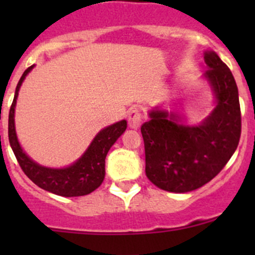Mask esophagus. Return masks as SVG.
<instances>
[{"label": "esophagus", "mask_w": 255, "mask_h": 255, "mask_svg": "<svg viewBox=\"0 0 255 255\" xmlns=\"http://www.w3.org/2000/svg\"><path fill=\"white\" fill-rule=\"evenodd\" d=\"M143 115L139 109H132L128 113V126L133 129H137L140 125H142Z\"/></svg>", "instance_id": "esophagus-1"}]
</instances>
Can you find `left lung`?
<instances>
[{"label": "left lung", "instance_id": "8db88e82", "mask_svg": "<svg viewBox=\"0 0 255 255\" xmlns=\"http://www.w3.org/2000/svg\"><path fill=\"white\" fill-rule=\"evenodd\" d=\"M205 76L217 106L200 126L179 125L176 116L151 111L140 127L146 177L159 189L189 192L220 174L237 149L242 130L238 89L230 68L215 51L205 53Z\"/></svg>", "mask_w": 255, "mask_h": 255}]
</instances>
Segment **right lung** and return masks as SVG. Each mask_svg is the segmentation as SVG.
<instances>
[{
    "instance_id": "1",
    "label": "right lung",
    "mask_w": 255,
    "mask_h": 255,
    "mask_svg": "<svg viewBox=\"0 0 255 255\" xmlns=\"http://www.w3.org/2000/svg\"><path fill=\"white\" fill-rule=\"evenodd\" d=\"M32 69L33 66H29L18 81L16 94H14V99L8 115V139L18 164L23 173L35 185L49 192L64 197L89 195L104 181L105 159H106L110 148L126 130L127 122L123 120L102 129L92 140L91 145L87 148L84 155L75 164L68 166V168L50 169L38 165L37 163L30 160L22 150L17 140L16 129H14V107H16L18 91H19L23 80Z\"/></svg>"
}]
</instances>
